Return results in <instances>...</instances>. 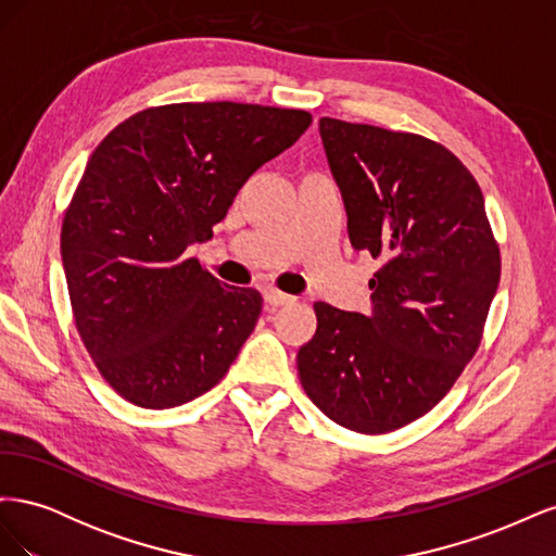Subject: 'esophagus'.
Instances as JSON below:
<instances>
[{
    "instance_id": "obj_1",
    "label": "esophagus",
    "mask_w": 556,
    "mask_h": 556,
    "mask_svg": "<svg viewBox=\"0 0 556 556\" xmlns=\"http://www.w3.org/2000/svg\"><path fill=\"white\" fill-rule=\"evenodd\" d=\"M264 301L268 306H288V304H292L294 301V296H290V294H285V292H280V290H276V288H266L264 290Z\"/></svg>"
}]
</instances>
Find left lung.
I'll list each match as a JSON object with an SVG mask.
<instances>
[{"mask_svg":"<svg viewBox=\"0 0 556 556\" xmlns=\"http://www.w3.org/2000/svg\"><path fill=\"white\" fill-rule=\"evenodd\" d=\"M348 233L382 266L374 313L317 301L296 355L308 399L336 425L378 435L429 413L480 348L501 252L478 180L441 143L319 117Z\"/></svg>","mask_w":556,"mask_h":556,"instance_id":"1","label":"left lung"}]
</instances>
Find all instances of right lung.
I'll return each instance as SVG.
<instances>
[{
  "label": "right lung",
  "mask_w": 556,
  "mask_h": 556,
  "mask_svg": "<svg viewBox=\"0 0 556 556\" xmlns=\"http://www.w3.org/2000/svg\"><path fill=\"white\" fill-rule=\"evenodd\" d=\"M313 123L260 104H166L94 148L62 220L74 323L94 366L134 406L162 410L215 387L257 325L262 294L194 257L243 182Z\"/></svg>",
  "instance_id": "obj_1"
}]
</instances>
